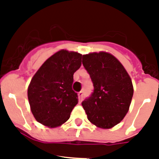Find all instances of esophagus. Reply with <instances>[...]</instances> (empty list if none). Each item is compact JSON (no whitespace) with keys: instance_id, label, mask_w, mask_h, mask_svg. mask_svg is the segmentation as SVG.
I'll list each match as a JSON object with an SVG mask.
<instances>
[{"instance_id":"esophagus-1","label":"esophagus","mask_w":159,"mask_h":159,"mask_svg":"<svg viewBox=\"0 0 159 159\" xmlns=\"http://www.w3.org/2000/svg\"><path fill=\"white\" fill-rule=\"evenodd\" d=\"M83 96H84V92L81 91L80 92H78V99H79V102H81L83 99Z\"/></svg>"}]
</instances>
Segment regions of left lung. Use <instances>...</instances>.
<instances>
[{
	"mask_svg": "<svg viewBox=\"0 0 159 159\" xmlns=\"http://www.w3.org/2000/svg\"><path fill=\"white\" fill-rule=\"evenodd\" d=\"M82 64L89 73L94 90L82 102L87 119L102 129H111L119 124L128 112L134 88L124 66L106 52L82 56Z\"/></svg>",
	"mask_w": 159,
	"mask_h": 159,
	"instance_id": "left-lung-1",
	"label": "left lung"
}]
</instances>
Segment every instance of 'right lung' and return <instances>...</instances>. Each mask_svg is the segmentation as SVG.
I'll use <instances>...</instances> for the list:
<instances>
[{
	"label": "right lung",
	"mask_w": 159,
	"mask_h": 159,
	"mask_svg": "<svg viewBox=\"0 0 159 159\" xmlns=\"http://www.w3.org/2000/svg\"><path fill=\"white\" fill-rule=\"evenodd\" d=\"M82 65V54L62 49L48 57L28 87L30 110L38 122L54 128L69 119L78 103L72 90L73 74Z\"/></svg>",
	"instance_id": "right-lung-1"
}]
</instances>
